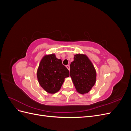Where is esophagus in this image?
Returning <instances> with one entry per match:
<instances>
[{
	"instance_id": "34e87169",
	"label": "esophagus",
	"mask_w": 131,
	"mask_h": 131,
	"mask_svg": "<svg viewBox=\"0 0 131 131\" xmlns=\"http://www.w3.org/2000/svg\"><path fill=\"white\" fill-rule=\"evenodd\" d=\"M66 67H67V69H68L69 70H70V66H69V65H67V66H66Z\"/></svg>"
}]
</instances>
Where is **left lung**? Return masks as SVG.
<instances>
[{"mask_svg":"<svg viewBox=\"0 0 131 131\" xmlns=\"http://www.w3.org/2000/svg\"><path fill=\"white\" fill-rule=\"evenodd\" d=\"M70 76L79 93H88L96 83V71L88 56L83 54L74 55L70 65Z\"/></svg>","mask_w":131,"mask_h":131,"instance_id":"obj_1","label":"left lung"}]
</instances>
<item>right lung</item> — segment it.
Masks as SVG:
<instances>
[{
  "instance_id": "obj_1",
  "label": "right lung",
  "mask_w": 131,
  "mask_h": 131,
  "mask_svg": "<svg viewBox=\"0 0 131 131\" xmlns=\"http://www.w3.org/2000/svg\"><path fill=\"white\" fill-rule=\"evenodd\" d=\"M39 84L49 93H55L60 90L66 78L69 77V72L62 64V60L54 54L45 55L39 64L37 70Z\"/></svg>"
}]
</instances>
